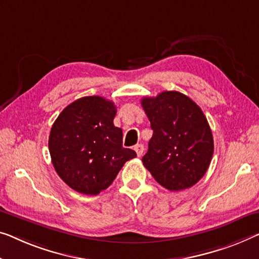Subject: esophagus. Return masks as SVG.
<instances>
[{
	"instance_id": "1",
	"label": "esophagus",
	"mask_w": 259,
	"mask_h": 259,
	"mask_svg": "<svg viewBox=\"0 0 259 259\" xmlns=\"http://www.w3.org/2000/svg\"><path fill=\"white\" fill-rule=\"evenodd\" d=\"M134 150H135V151H136L137 156L141 157L142 154H143V152H144V146H143V144H137V145H135Z\"/></svg>"
}]
</instances>
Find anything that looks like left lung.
Here are the masks:
<instances>
[{
    "instance_id": "obj_1",
    "label": "left lung",
    "mask_w": 259,
    "mask_h": 259,
    "mask_svg": "<svg viewBox=\"0 0 259 259\" xmlns=\"http://www.w3.org/2000/svg\"><path fill=\"white\" fill-rule=\"evenodd\" d=\"M142 107L153 130L143 165L168 191L192 187L207 172L214 152L213 135L201 108L176 91L143 98Z\"/></svg>"
}]
</instances>
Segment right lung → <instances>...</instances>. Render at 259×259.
<instances>
[{
	"label": "right lung",
	"mask_w": 259,
	"mask_h": 259,
	"mask_svg": "<svg viewBox=\"0 0 259 259\" xmlns=\"http://www.w3.org/2000/svg\"><path fill=\"white\" fill-rule=\"evenodd\" d=\"M116 107L102 96L72 102L53 123L49 150L58 176L87 195L105 191L125 161L137 156L122 146V129L114 125Z\"/></svg>",
	"instance_id": "obj_1"
}]
</instances>
